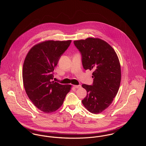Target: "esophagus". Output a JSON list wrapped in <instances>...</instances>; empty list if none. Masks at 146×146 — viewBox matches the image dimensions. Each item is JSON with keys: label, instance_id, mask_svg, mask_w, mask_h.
Instances as JSON below:
<instances>
[{"label": "esophagus", "instance_id": "obj_1", "mask_svg": "<svg viewBox=\"0 0 146 146\" xmlns=\"http://www.w3.org/2000/svg\"><path fill=\"white\" fill-rule=\"evenodd\" d=\"M74 88H75L76 89H79V88H81V85H74Z\"/></svg>", "mask_w": 146, "mask_h": 146}]
</instances>
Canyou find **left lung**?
Instances as JSON below:
<instances>
[{"label": "left lung", "instance_id": "1", "mask_svg": "<svg viewBox=\"0 0 146 146\" xmlns=\"http://www.w3.org/2000/svg\"><path fill=\"white\" fill-rule=\"evenodd\" d=\"M74 43L81 53L84 68L93 71V84L82 85L87 92L82 104L91 113H100L118 92L121 77L119 60L113 48L101 39L88 38Z\"/></svg>", "mask_w": 146, "mask_h": 146}]
</instances>
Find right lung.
<instances>
[{"mask_svg": "<svg viewBox=\"0 0 146 146\" xmlns=\"http://www.w3.org/2000/svg\"><path fill=\"white\" fill-rule=\"evenodd\" d=\"M71 42H41L31 48L25 59L22 79L26 93L33 104L45 113L58 110L71 90V85L52 81L54 67Z\"/></svg>", "mask_w": 146, "mask_h": 146, "instance_id": "obj_1", "label": "right lung"}]
</instances>
